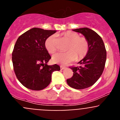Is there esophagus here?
Wrapping results in <instances>:
<instances>
[{
  "instance_id": "esophagus-1",
  "label": "esophagus",
  "mask_w": 120,
  "mask_h": 120,
  "mask_svg": "<svg viewBox=\"0 0 120 120\" xmlns=\"http://www.w3.org/2000/svg\"><path fill=\"white\" fill-rule=\"evenodd\" d=\"M65 68H66V67H64V66H60V69H61V70H64V69Z\"/></svg>"
}]
</instances>
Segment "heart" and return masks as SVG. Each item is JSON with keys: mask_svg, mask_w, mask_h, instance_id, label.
Listing matches in <instances>:
<instances>
[{"mask_svg": "<svg viewBox=\"0 0 120 120\" xmlns=\"http://www.w3.org/2000/svg\"><path fill=\"white\" fill-rule=\"evenodd\" d=\"M64 38L69 42L66 53H58L54 54L52 60L54 63L65 65L76 59H82L86 56L89 50V43L85 38L79 37V35L72 31H67L63 34ZM45 47L50 54L56 52L55 36L50 35L46 39Z\"/></svg>", "mask_w": 120, "mask_h": 120, "instance_id": "obj_1", "label": "heart"}]
</instances>
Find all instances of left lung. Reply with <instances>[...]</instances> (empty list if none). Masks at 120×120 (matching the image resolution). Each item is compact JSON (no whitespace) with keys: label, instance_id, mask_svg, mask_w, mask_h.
I'll use <instances>...</instances> for the list:
<instances>
[{"label":"left lung","instance_id":"left-lung-1","mask_svg":"<svg viewBox=\"0 0 120 120\" xmlns=\"http://www.w3.org/2000/svg\"><path fill=\"white\" fill-rule=\"evenodd\" d=\"M73 31L82 34L88 40L89 50L78 63L81 66L70 67L73 75L67 79V82L71 88L83 89L92 86L102 74L106 61V50L101 38L91 29L82 28Z\"/></svg>","mask_w":120,"mask_h":120}]
</instances>
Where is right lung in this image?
Returning <instances> with one entry per match:
<instances>
[{"label":"right lung","instance_id":"add662e5","mask_svg":"<svg viewBox=\"0 0 120 120\" xmlns=\"http://www.w3.org/2000/svg\"><path fill=\"white\" fill-rule=\"evenodd\" d=\"M56 32L33 28L17 40L12 53V62L18 80L28 89L40 90L46 88L59 65L48 66L51 56L45 47L46 39Z\"/></svg>","mask_w":120,"mask_h":120}]
</instances>
